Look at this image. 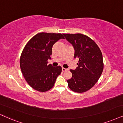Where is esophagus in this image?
I'll use <instances>...</instances> for the list:
<instances>
[{
    "label": "esophagus",
    "instance_id": "obj_1",
    "mask_svg": "<svg viewBox=\"0 0 123 123\" xmlns=\"http://www.w3.org/2000/svg\"><path fill=\"white\" fill-rule=\"evenodd\" d=\"M62 70L63 72H65V71H68V68H62Z\"/></svg>",
    "mask_w": 123,
    "mask_h": 123
}]
</instances>
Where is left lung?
<instances>
[{"label": "left lung", "mask_w": 123, "mask_h": 123, "mask_svg": "<svg viewBox=\"0 0 123 123\" xmlns=\"http://www.w3.org/2000/svg\"><path fill=\"white\" fill-rule=\"evenodd\" d=\"M63 35L74 48V58L79 59L76 69L70 70L73 76L68 80V86L75 92H85L94 86L102 74V52L97 44L87 36L81 34Z\"/></svg>", "instance_id": "8db88e82"}]
</instances>
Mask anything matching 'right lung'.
I'll return each instance as SVG.
<instances>
[{
    "mask_svg": "<svg viewBox=\"0 0 123 123\" xmlns=\"http://www.w3.org/2000/svg\"><path fill=\"white\" fill-rule=\"evenodd\" d=\"M61 39V34L40 32L27 42L20 57V68L27 83L39 92L48 91L55 85L57 76L61 73L60 66L48 65L51 59L52 47Z\"/></svg>",
    "mask_w": 123,
    "mask_h": 123,
    "instance_id": "add662e5",
    "label": "right lung"
}]
</instances>
